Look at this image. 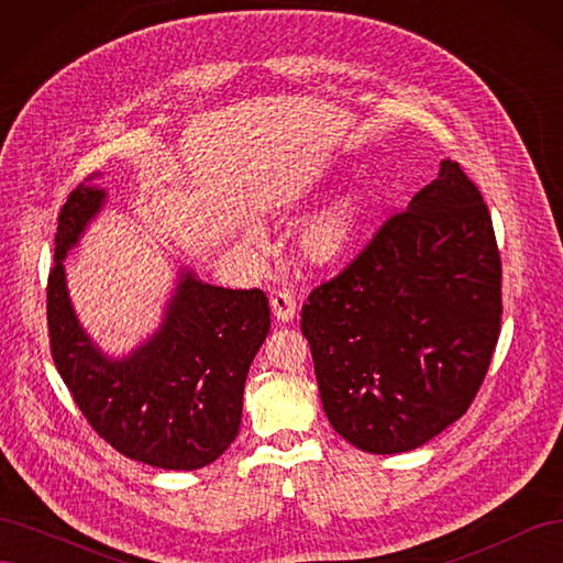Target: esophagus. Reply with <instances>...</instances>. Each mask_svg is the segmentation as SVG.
I'll return each instance as SVG.
<instances>
[{
	"instance_id": "34e87169",
	"label": "esophagus",
	"mask_w": 563,
	"mask_h": 563,
	"mask_svg": "<svg viewBox=\"0 0 563 563\" xmlns=\"http://www.w3.org/2000/svg\"><path fill=\"white\" fill-rule=\"evenodd\" d=\"M272 314H275L277 321L288 323L296 317V298L291 291H277L272 296Z\"/></svg>"
}]
</instances>
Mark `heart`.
<instances>
[{"mask_svg": "<svg viewBox=\"0 0 563 563\" xmlns=\"http://www.w3.org/2000/svg\"><path fill=\"white\" fill-rule=\"evenodd\" d=\"M373 211H376V199L366 190L338 195L300 228L298 246L302 258L317 267H331L347 258L364 236ZM249 240H255V232H249Z\"/></svg>", "mask_w": 563, "mask_h": 563, "instance_id": "b5f03b06", "label": "heart"}]
</instances>
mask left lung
I'll return each mask as SVG.
<instances>
[{
    "label": "left lung",
    "mask_w": 563,
    "mask_h": 563,
    "mask_svg": "<svg viewBox=\"0 0 563 563\" xmlns=\"http://www.w3.org/2000/svg\"><path fill=\"white\" fill-rule=\"evenodd\" d=\"M500 253L457 162L302 308L333 430L366 453L428 444L467 411L500 333Z\"/></svg>",
    "instance_id": "left-lung-1"
}]
</instances>
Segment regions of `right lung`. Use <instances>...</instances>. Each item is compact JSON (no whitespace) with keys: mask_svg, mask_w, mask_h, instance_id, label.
<instances>
[{"mask_svg":"<svg viewBox=\"0 0 563 563\" xmlns=\"http://www.w3.org/2000/svg\"><path fill=\"white\" fill-rule=\"evenodd\" d=\"M93 174L63 203L46 286L51 354L79 411L110 446L159 470L211 465L240 434L246 373L269 333L263 291L201 282L178 267L159 327L129 354L112 356L79 323L65 258L103 211Z\"/></svg>","mask_w":563,"mask_h":563,"instance_id":"add662e5","label":"right lung"}]
</instances>
